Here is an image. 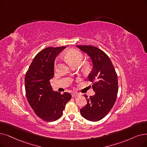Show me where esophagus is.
Instances as JSON below:
<instances>
[{
  "instance_id": "1",
  "label": "esophagus",
  "mask_w": 147,
  "mask_h": 147,
  "mask_svg": "<svg viewBox=\"0 0 147 147\" xmlns=\"http://www.w3.org/2000/svg\"><path fill=\"white\" fill-rule=\"evenodd\" d=\"M80 95V94H78V93H76V92H73L72 93V97H79Z\"/></svg>"
}]
</instances>
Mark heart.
I'll use <instances>...</instances> for the list:
<instances>
[{
  "label": "heart",
  "instance_id": "obj_1",
  "mask_svg": "<svg viewBox=\"0 0 147 147\" xmlns=\"http://www.w3.org/2000/svg\"><path fill=\"white\" fill-rule=\"evenodd\" d=\"M65 58L67 59V61L71 64L72 65H79V63L82 61L83 59H84V55L83 54L79 52V50H75V49H71L68 50V52L65 55ZM57 67V62L56 61L55 63V68H56ZM82 67L84 69L86 70L89 68V65L88 63H85L82 65Z\"/></svg>",
  "mask_w": 147,
  "mask_h": 147
}]
</instances>
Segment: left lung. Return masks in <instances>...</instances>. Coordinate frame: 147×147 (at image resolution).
<instances>
[{
	"instance_id": "1",
	"label": "left lung",
	"mask_w": 147,
	"mask_h": 147,
	"mask_svg": "<svg viewBox=\"0 0 147 147\" xmlns=\"http://www.w3.org/2000/svg\"><path fill=\"white\" fill-rule=\"evenodd\" d=\"M91 58L93 69L88 79L95 94L88 97L86 105L80 110L87 120L98 121L108 114L115 103L118 91V76L110 58L103 51L91 46L77 45Z\"/></svg>"
}]
</instances>
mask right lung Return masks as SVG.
<instances>
[{
	"mask_svg": "<svg viewBox=\"0 0 147 147\" xmlns=\"http://www.w3.org/2000/svg\"><path fill=\"white\" fill-rule=\"evenodd\" d=\"M65 46L47 47L34 58L25 75L26 98L36 115L48 122L60 118L67 102L71 98L68 92L61 94L53 91L50 79L54 76V62L56 56Z\"/></svg>",
	"mask_w": 147,
	"mask_h": 147,
	"instance_id": "1",
	"label": "right lung"
}]
</instances>
